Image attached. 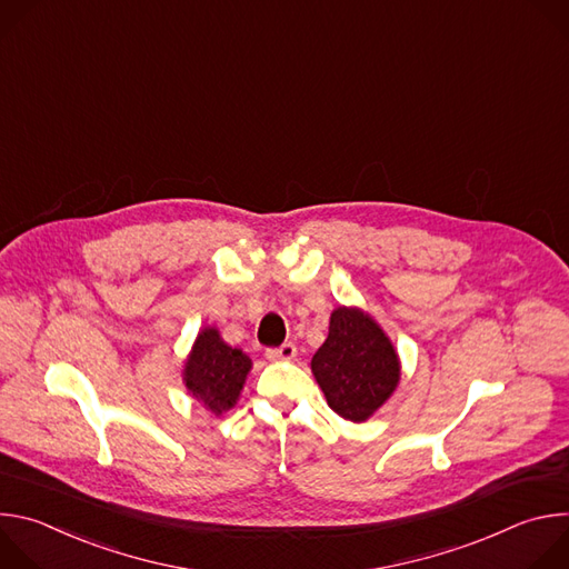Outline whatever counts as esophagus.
I'll list each match as a JSON object with an SVG mask.
<instances>
[{"label": "esophagus", "instance_id": "1", "mask_svg": "<svg viewBox=\"0 0 569 569\" xmlns=\"http://www.w3.org/2000/svg\"><path fill=\"white\" fill-rule=\"evenodd\" d=\"M268 360L272 362H290L295 356H297V347L295 345H281L279 349H268Z\"/></svg>", "mask_w": 569, "mask_h": 569}]
</instances>
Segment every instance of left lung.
Returning a JSON list of instances; mask_svg holds the SVG:
<instances>
[{"mask_svg":"<svg viewBox=\"0 0 569 569\" xmlns=\"http://www.w3.org/2000/svg\"><path fill=\"white\" fill-rule=\"evenodd\" d=\"M329 408L345 421L365 423L400 382V358L380 323L358 306L331 312L329 338L310 360Z\"/></svg>","mask_w":569,"mask_h":569,"instance_id":"8db88e82","label":"left lung"}]
</instances>
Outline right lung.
I'll return each instance as SVG.
<instances>
[{
  "label": "right lung",
  "mask_w": 569,
  "mask_h": 569,
  "mask_svg": "<svg viewBox=\"0 0 569 569\" xmlns=\"http://www.w3.org/2000/svg\"><path fill=\"white\" fill-rule=\"evenodd\" d=\"M252 371V358L229 347L216 327L200 329L182 369L187 391L216 417L229 412Z\"/></svg>",
  "instance_id": "add662e5"
}]
</instances>
